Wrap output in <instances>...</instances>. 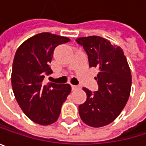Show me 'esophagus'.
Segmentation results:
<instances>
[{
    "mask_svg": "<svg viewBox=\"0 0 146 146\" xmlns=\"http://www.w3.org/2000/svg\"><path fill=\"white\" fill-rule=\"evenodd\" d=\"M71 87H72V90H77V89L79 88V86H78V85H71Z\"/></svg>",
    "mask_w": 146,
    "mask_h": 146,
    "instance_id": "obj_1",
    "label": "esophagus"
}]
</instances>
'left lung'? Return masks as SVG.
Instances as JSON below:
<instances>
[{
	"label": "left lung",
	"mask_w": 146,
	"mask_h": 146,
	"mask_svg": "<svg viewBox=\"0 0 146 146\" xmlns=\"http://www.w3.org/2000/svg\"><path fill=\"white\" fill-rule=\"evenodd\" d=\"M76 42L87 53L90 67L99 68L95 78L98 90L83 88L87 99L78 106L79 116L90 127L106 126L118 117L129 97L132 77L127 58L119 46L100 36L81 37Z\"/></svg>",
	"instance_id": "1"
}]
</instances>
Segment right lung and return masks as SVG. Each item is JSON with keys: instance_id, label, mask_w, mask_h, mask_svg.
<instances>
[{"instance_id": "obj_1", "label": "right lung", "mask_w": 146, "mask_h": 146, "mask_svg": "<svg viewBox=\"0 0 146 146\" xmlns=\"http://www.w3.org/2000/svg\"><path fill=\"white\" fill-rule=\"evenodd\" d=\"M69 41L67 37L41 33L25 40L16 51L12 72L15 98L25 115L38 124L55 123L71 92L68 84H44V77L52 73L50 63L55 48Z\"/></svg>"}]
</instances>
